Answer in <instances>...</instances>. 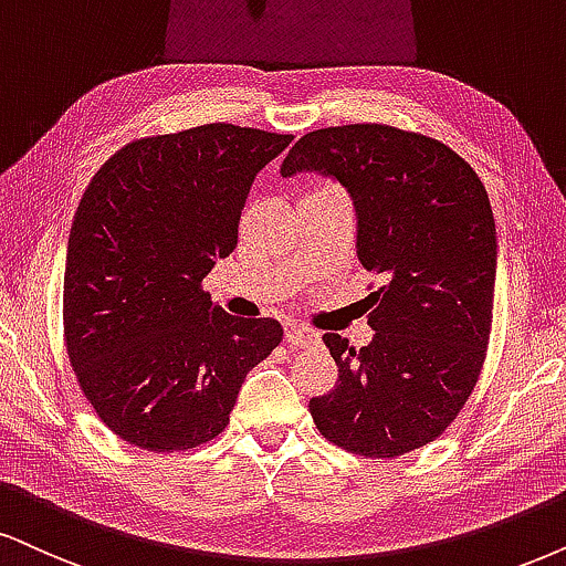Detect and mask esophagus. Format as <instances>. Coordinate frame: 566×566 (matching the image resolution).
Segmentation results:
<instances>
[{"instance_id":"1","label":"esophagus","mask_w":566,"mask_h":566,"mask_svg":"<svg viewBox=\"0 0 566 566\" xmlns=\"http://www.w3.org/2000/svg\"><path fill=\"white\" fill-rule=\"evenodd\" d=\"M284 339H287V345H292V347H311L318 342V334L307 326L290 324L287 332H284Z\"/></svg>"}]
</instances>
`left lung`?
I'll return each instance as SVG.
<instances>
[{
    "instance_id": "left-lung-1",
    "label": "left lung",
    "mask_w": 566,
    "mask_h": 566,
    "mask_svg": "<svg viewBox=\"0 0 566 566\" xmlns=\"http://www.w3.org/2000/svg\"><path fill=\"white\" fill-rule=\"evenodd\" d=\"M345 185L357 259L378 287L363 303L370 345L324 334L339 378L311 399L313 423L347 452L384 460L439 439L473 395L491 334L496 224L462 156L391 125H342L300 138L282 177Z\"/></svg>"
}]
</instances>
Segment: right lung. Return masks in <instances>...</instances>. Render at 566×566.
Segmentation results:
<instances>
[{
  "instance_id": "right-lung-1",
  "label": "right lung",
  "mask_w": 566,
  "mask_h": 566,
  "mask_svg": "<svg viewBox=\"0 0 566 566\" xmlns=\"http://www.w3.org/2000/svg\"><path fill=\"white\" fill-rule=\"evenodd\" d=\"M292 135L238 125L127 143L93 175L64 263L70 366L102 423L148 452H185L230 423L274 318H238L203 279L238 245L255 175Z\"/></svg>"
}]
</instances>
